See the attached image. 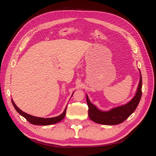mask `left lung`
Here are the masks:
<instances>
[{"label": "left lung", "mask_w": 156, "mask_h": 156, "mask_svg": "<svg viewBox=\"0 0 156 156\" xmlns=\"http://www.w3.org/2000/svg\"><path fill=\"white\" fill-rule=\"evenodd\" d=\"M142 96V76L140 72V81L137 91L133 98L126 104L113 108L108 111H102L90 101L87 95L90 119L98 124L103 125H116L125 121L137 107Z\"/></svg>", "instance_id": "1"}]
</instances>
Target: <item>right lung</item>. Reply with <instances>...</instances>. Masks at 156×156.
<instances>
[{
  "instance_id": "add662e5",
  "label": "right lung",
  "mask_w": 156,
  "mask_h": 156,
  "mask_svg": "<svg viewBox=\"0 0 156 156\" xmlns=\"http://www.w3.org/2000/svg\"><path fill=\"white\" fill-rule=\"evenodd\" d=\"M12 104H13L14 108H15V109L17 111V112L19 113V114H20L21 116L25 118V119L28 121H29L30 124H34V125H40V126H48V125L54 124L58 123V122H60L61 120H62L64 119V118L65 117L66 111V108H67V107H66L64 112L60 115H59L58 116L44 119V118L36 117V116H32L30 115L27 114V113L22 111L20 108H19L16 106V105L14 103L12 99Z\"/></svg>"
}]
</instances>
